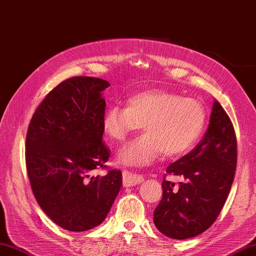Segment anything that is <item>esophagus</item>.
I'll use <instances>...</instances> for the list:
<instances>
[{
  "instance_id": "34e87169",
  "label": "esophagus",
  "mask_w": 256,
  "mask_h": 256,
  "mask_svg": "<svg viewBox=\"0 0 256 256\" xmlns=\"http://www.w3.org/2000/svg\"><path fill=\"white\" fill-rule=\"evenodd\" d=\"M122 180H124V186H134L136 184H142L144 181V176H139L137 174H132V172H129V171H124Z\"/></svg>"
}]
</instances>
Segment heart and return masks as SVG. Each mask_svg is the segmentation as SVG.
Segmentation results:
<instances>
[{
	"mask_svg": "<svg viewBox=\"0 0 256 256\" xmlns=\"http://www.w3.org/2000/svg\"><path fill=\"white\" fill-rule=\"evenodd\" d=\"M206 112L199 102L178 94L152 90L134 94L127 106L114 105L102 118V130L114 142H124L142 128L146 134L119 150V164L144 168L164 152L166 157L186 154L201 136Z\"/></svg>",
	"mask_w": 256,
	"mask_h": 256,
	"instance_id": "1",
	"label": "heart"
}]
</instances>
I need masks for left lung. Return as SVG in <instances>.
Here are the masks:
<instances>
[{
	"mask_svg": "<svg viewBox=\"0 0 256 256\" xmlns=\"http://www.w3.org/2000/svg\"><path fill=\"white\" fill-rule=\"evenodd\" d=\"M236 156L233 124L214 99L201 142L166 168V174L181 176L184 182L176 188L171 181H162V199L154 213L156 228L174 240L194 238L208 230L231 190Z\"/></svg>",
	"mask_w": 256,
	"mask_h": 256,
	"instance_id": "1",
	"label": "left lung"
}]
</instances>
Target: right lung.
Masks as SVG:
<instances>
[{
	"mask_svg": "<svg viewBox=\"0 0 256 256\" xmlns=\"http://www.w3.org/2000/svg\"><path fill=\"white\" fill-rule=\"evenodd\" d=\"M109 86L95 77L66 80L45 97L28 129L25 159L34 196L67 231L102 223L122 184L119 170L92 176L110 154L102 142V92Z\"/></svg>",
	"mask_w": 256,
	"mask_h": 256,
	"instance_id": "right-lung-1",
	"label": "right lung"
}]
</instances>
